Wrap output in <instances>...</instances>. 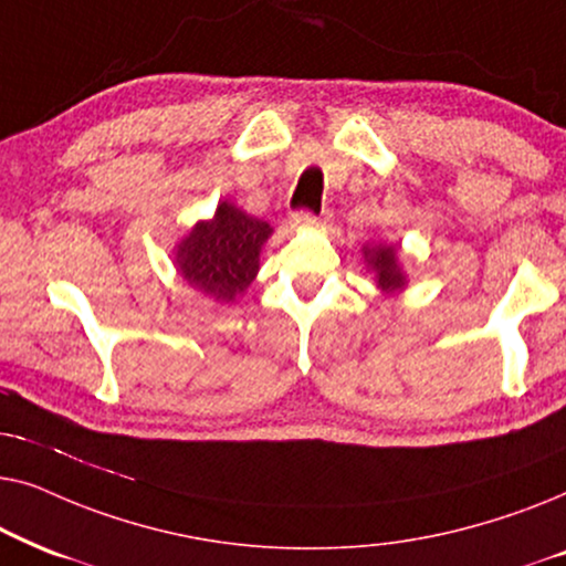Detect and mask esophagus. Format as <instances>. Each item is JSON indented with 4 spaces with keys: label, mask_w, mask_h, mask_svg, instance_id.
Here are the masks:
<instances>
[{
    "label": "esophagus",
    "mask_w": 566,
    "mask_h": 566,
    "mask_svg": "<svg viewBox=\"0 0 566 566\" xmlns=\"http://www.w3.org/2000/svg\"><path fill=\"white\" fill-rule=\"evenodd\" d=\"M324 221H329V213L314 216V213L301 211V213L293 216V227H301V229H314V227H319V223H324Z\"/></svg>",
    "instance_id": "1"
}]
</instances>
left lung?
<instances>
[{"label":"left lung","instance_id":"1","mask_svg":"<svg viewBox=\"0 0 566 566\" xmlns=\"http://www.w3.org/2000/svg\"><path fill=\"white\" fill-rule=\"evenodd\" d=\"M399 250L401 244H363V260H366L378 293H384V296H397L409 285V277L399 262Z\"/></svg>","mask_w":566,"mask_h":566}]
</instances>
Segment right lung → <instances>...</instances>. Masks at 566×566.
<instances>
[{"instance_id":"add662e5","label":"right lung","mask_w":566,"mask_h":566,"mask_svg":"<svg viewBox=\"0 0 566 566\" xmlns=\"http://www.w3.org/2000/svg\"><path fill=\"white\" fill-rule=\"evenodd\" d=\"M273 227L221 200L211 219L198 221L175 244V268L185 285L216 304H234L260 270V252Z\"/></svg>"}]
</instances>
